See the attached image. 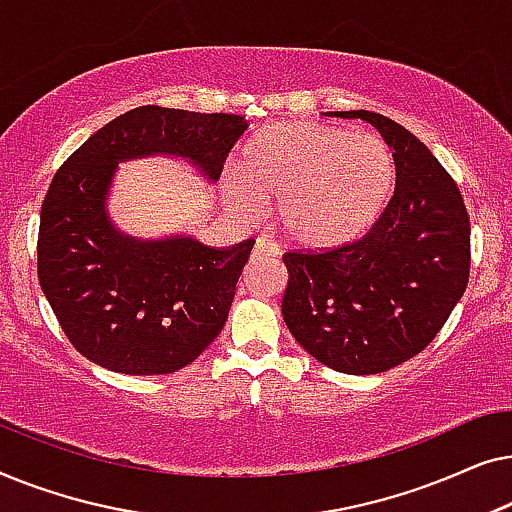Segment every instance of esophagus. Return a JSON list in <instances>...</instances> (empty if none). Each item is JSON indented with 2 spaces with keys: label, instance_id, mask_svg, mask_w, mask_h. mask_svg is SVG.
<instances>
[{
  "label": "esophagus",
  "instance_id": "1",
  "mask_svg": "<svg viewBox=\"0 0 512 512\" xmlns=\"http://www.w3.org/2000/svg\"><path fill=\"white\" fill-rule=\"evenodd\" d=\"M277 254H279V249L275 242L268 240V237H258L256 247H254V258H272Z\"/></svg>",
  "mask_w": 512,
  "mask_h": 512
}]
</instances>
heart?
<instances>
[{"instance_id": "heart-1", "label": "heart", "mask_w": 512, "mask_h": 512, "mask_svg": "<svg viewBox=\"0 0 512 512\" xmlns=\"http://www.w3.org/2000/svg\"><path fill=\"white\" fill-rule=\"evenodd\" d=\"M228 200L242 216L279 207V228L296 247L324 251L366 235L391 198L389 146L366 132L321 123H279L244 146Z\"/></svg>"}]
</instances>
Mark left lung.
<instances>
[{
    "instance_id": "1",
    "label": "left lung",
    "mask_w": 512,
    "mask_h": 512,
    "mask_svg": "<svg viewBox=\"0 0 512 512\" xmlns=\"http://www.w3.org/2000/svg\"><path fill=\"white\" fill-rule=\"evenodd\" d=\"M328 116L363 118L382 132L394 149L396 188L359 240L286 251L282 314L319 363L375 375L422 352L464 296L471 221L457 181L403 125L366 109Z\"/></svg>"
}]
</instances>
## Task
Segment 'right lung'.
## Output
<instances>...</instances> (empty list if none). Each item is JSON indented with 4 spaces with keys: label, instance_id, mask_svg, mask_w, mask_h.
Returning a JSON list of instances; mask_svg holds the SVG:
<instances>
[{
    "label": "right lung",
    "instance_id": "add662e5",
    "mask_svg": "<svg viewBox=\"0 0 512 512\" xmlns=\"http://www.w3.org/2000/svg\"><path fill=\"white\" fill-rule=\"evenodd\" d=\"M247 123L158 104L125 111L83 142L41 202L37 275L79 354L123 375H167L212 345L256 240L212 249L193 237L142 242L111 226L104 200L116 163L188 158L219 179Z\"/></svg>",
    "mask_w": 512,
    "mask_h": 512
}]
</instances>
